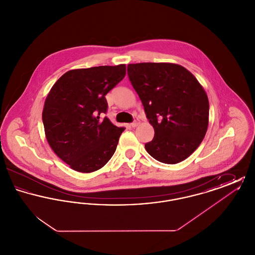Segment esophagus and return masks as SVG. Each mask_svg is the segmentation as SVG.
I'll return each instance as SVG.
<instances>
[{
  "mask_svg": "<svg viewBox=\"0 0 255 255\" xmlns=\"http://www.w3.org/2000/svg\"><path fill=\"white\" fill-rule=\"evenodd\" d=\"M138 124H139V121H138V119H134V121H133L130 125H131V127L134 128V127H136Z\"/></svg>",
  "mask_w": 255,
  "mask_h": 255,
  "instance_id": "esophagus-1",
  "label": "esophagus"
}]
</instances>
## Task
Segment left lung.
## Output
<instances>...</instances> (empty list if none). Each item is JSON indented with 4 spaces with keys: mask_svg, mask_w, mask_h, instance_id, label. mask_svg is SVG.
<instances>
[{
    "mask_svg": "<svg viewBox=\"0 0 255 255\" xmlns=\"http://www.w3.org/2000/svg\"><path fill=\"white\" fill-rule=\"evenodd\" d=\"M128 76L155 130L145 144L150 156L175 164L201 144L208 126L209 103L194 75L172 63L129 64Z\"/></svg>",
    "mask_w": 255,
    "mask_h": 255,
    "instance_id": "obj_1",
    "label": "left lung"
}]
</instances>
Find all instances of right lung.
<instances>
[{"mask_svg":"<svg viewBox=\"0 0 255 255\" xmlns=\"http://www.w3.org/2000/svg\"><path fill=\"white\" fill-rule=\"evenodd\" d=\"M126 74L124 64L72 70L52 86L42 119L53 152L72 169L91 173L103 167L116 152L125 128L106 114L105 96Z\"/></svg>","mask_w":255,"mask_h":255,"instance_id":"1","label":"right lung"}]
</instances>
